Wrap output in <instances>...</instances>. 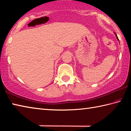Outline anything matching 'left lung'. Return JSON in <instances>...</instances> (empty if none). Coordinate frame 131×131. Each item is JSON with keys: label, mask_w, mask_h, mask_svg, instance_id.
I'll return each instance as SVG.
<instances>
[{"label": "left lung", "mask_w": 131, "mask_h": 131, "mask_svg": "<svg viewBox=\"0 0 131 131\" xmlns=\"http://www.w3.org/2000/svg\"><path fill=\"white\" fill-rule=\"evenodd\" d=\"M114 34H115V35H116V38H117V40H118V41H119V39H118V37H117V35H116V33H114Z\"/></svg>", "instance_id": "left-lung-1"}]
</instances>
